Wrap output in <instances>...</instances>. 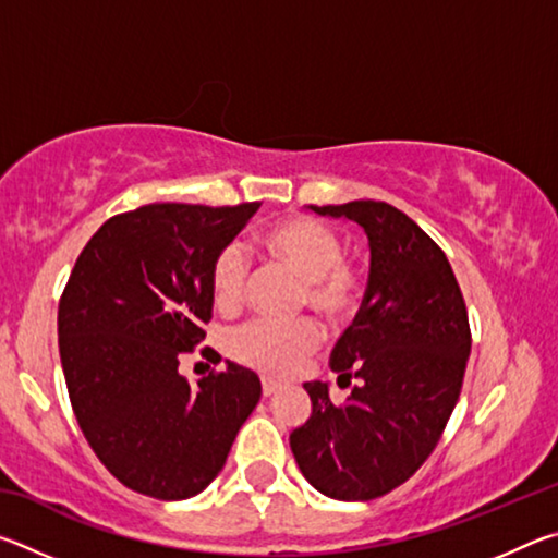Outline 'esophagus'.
Segmentation results:
<instances>
[{
  "mask_svg": "<svg viewBox=\"0 0 558 558\" xmlns=\"http://www.w3.org/2000/svg\"><path fill=\"white\" fill-rule=\"evenodd\" d=\"M260 384H263V396H272V393H278L282 389V384L276 381V379H270V376H263Z\"/></svg>",
  "mask_w": 558,
  "mask_h": 558,
  "instance_id": "esophagus-1",
  "label": "esophagus"
}]
</instances>
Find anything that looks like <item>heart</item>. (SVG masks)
Wrapping results in <instances>:
<instances>
[{"label": "heart", "mask_w": 558, "mask_h": 558, "mask_svg": "<svg viewBox=\"0 0 558 558\" xmlns=\"http://www.w3.org/2000/svg\"><path fill=\"white\" fill-rule=\"evenodd\" d=\"M266 256L300 278L298 302L313 307L327 319H342L352 313L359 298L356 270L344 263L339 235L310 219H286L260 233ZM211 295L221 310L241 305L248 263L235 243L223 245L211 263ZM319 329L310 319L280 325L268 319L243 325L229 337V352L251 369L288 376L315 352Z\"/></svg>", "instance_id": "1"}]
</instances>
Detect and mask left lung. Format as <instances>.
Returning <instances> with one entry per match:
<instances>
[{"mask_svg":"<svg viewBox=\"0 0 558 558\" xmlns=\"http://www.w3.org/2000/svg\"><path fill=\"white\" fill-rule=\"evenodd\" d=\"M354 221L369 241V286L332 352L339 379H359L342 405L307 381L313 413L290 433L317 493L366 502L403 485L438 446L470 356L465 300L430 235L386 202L307 206Z\"/></svg>","mask_w":558,"mask_h":558,"instance_id":"8db88e82","label":"left lung"}]
</instances>
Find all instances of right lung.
Instances as JSON below:
<instances>
[{"mask_svg": "<svg viewBox=\"0 0 558 558\" xmlns=\"http://www.w3.org/2000/svg\"><path fill=\"white\" fill-rule=\"evenodd\" d=\"M256 209L147 204L108 219L75 260L59 302L65 386L90 448L135 493H204L260 399L258 374L233 362L196 386L179 374L211 319L216 253Z\"/></svg>", "mask_w": 558, "mask_h": 558, "instance_id": "obj_1", "label": "right lung"}]
</instances>
